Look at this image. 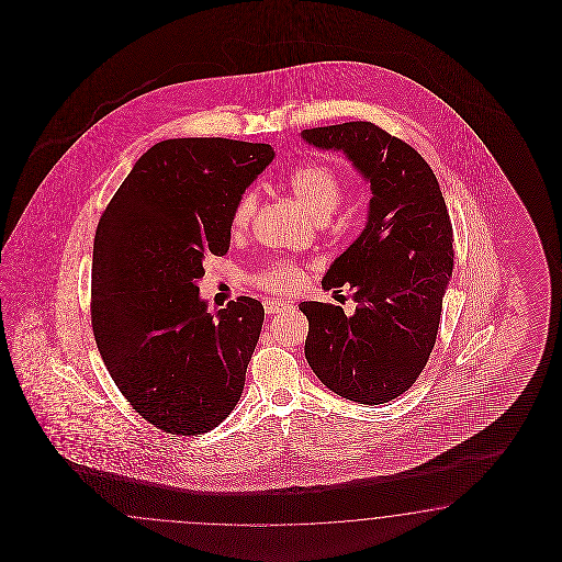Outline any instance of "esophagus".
<instances>
[{"label":"esophagus","mask_w":562,"mask_h":562,"mask_svg":"<svg viewBox=\"0 0 562 562\" xmlns=\"http://www.w3.org/2000/svg\"><path fill=\"white\" fill-rule=\"evenodd\" d=\"M263 308H266L268 315H273V313H280L284 308H290V305L286 301H282V299H270V301L263 303Z\"/></svg>","instance_id":"1"}]
</instances>
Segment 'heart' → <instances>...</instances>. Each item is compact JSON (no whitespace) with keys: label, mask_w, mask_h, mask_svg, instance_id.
<instances>
[{"label":"heart","mask_w":562,"mask_h":562,"mask_svg":"<svg viewBox=\"0 0 562 562\" xmlns=\"http://www.w3.org/2000/svg\"><path fill=\"white\" fill-rule=\"evenodd\" d=\"M289 188L315 221H325L336 210L341 198L340 175L322 162H306L290 170ZM256 210V191H245L233 210V218H231L233 233L245 231L254 218ZM301 282H303V276L289 263H270L256 276L257 286L276 290V292L299 289Z\"/></svg>","instance_id":"heart-1"}]
</instances>
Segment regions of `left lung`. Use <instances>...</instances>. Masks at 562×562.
<instances>
[{"instance_id": "left-lung-1", "label": "left lung", "mask_w": 562, "mask_h": 562, "mask_svg": "<svg viewBox=\"0 0 562 562\" xmlns=\"http://www.w3.org/2000/svg\"><path fill=\"white\" fill-rule=\"evenodd\" d=\"M319 150L346 156L373 198L362 233L334 259L324 290H355L357 311L301 303L305 357L329 392L376 406L408 392L437 340L453 270V231L439 181L406 142L369 121L303 130Z\"/></svg>"}]
</instances>
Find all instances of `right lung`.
Here are the masks:
<instances>
[{
  "label": "right lung",
  "instance_id": "add662e5",
  "mask_svg": "<svg viewBox=\"0 0 562 562\" xmlns=\"http://www.w3.org/2000/svg\"><path fill=\"white\" fill-rule=\"evenodd\" d=\"M273 156L270 144L226 137L158 142L99 222L97 346L125 400L165 432H207L240 400L263 306L238 296L210 313L198 282L205 256L228 251L233 210Z\"/></svg>",
  "mask_w": 562,
  "mask_h": 562
}]
</instances>
